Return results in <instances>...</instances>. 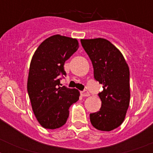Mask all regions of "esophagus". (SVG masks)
<instances>
[{"instance_id": "obj_1", "label": "esophagus", "mask_w": 153, "mask_h": 153, "mask_svg": "<svg viewBox=\"0 0 153 153\" xmlns=\"http://www.w3.org/2000/svg\"><path fill=\"white\" fill-rule=\"evenodd\" d=\"M80 94H81V95L82 96V97H88V96H90V94H89V92L86 91V90L82 91L81 92H80Z\"/></svg>"}]
</instances>
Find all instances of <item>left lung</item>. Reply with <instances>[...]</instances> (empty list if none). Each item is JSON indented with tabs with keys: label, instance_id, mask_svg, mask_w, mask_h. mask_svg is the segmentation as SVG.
Masks as SVG:
<instances>
[{
	"label": "left lung",
	"instance_id": "8db88e82",
	"mask_svg": "<svg viewBox=\"0 0 153 153\" xmlns=\"http://www.w3.org/2000/svg\"><path fill=\"white\" fill-rule=\"evenodd\" d=\"M91 59L94 78L102 84L98 93L100 110L90 114L92 126L101 131H111L123 122L129 105V69L125 58L109 40L102 38L81 39Z\"/></svg>",
	"mask_w": 153,
	"mask_h": 153
}]
</instances>
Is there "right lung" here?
Listing matches in <instances>:
<instances>
[{
  "label": "right lung",
  "mask_w": 153,
  "mask_h": 153,
  "mask_svg": "<svg viewBox=\"0 0 153 153\" xmlns=\"http://www.w3.org/2000/svg\"><path fill=\"white\" fill-rule=\"evenodd\" d=\"M79 48L76 39L55 35L42 43L32 56L27 93L37 121L44 128H60L69 117V108L79 98L76 89L61 86L64 63Z\"/></svg>",
  "instance_id": "right-lung-1"
}]
</instances>
